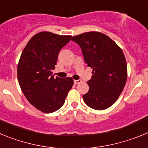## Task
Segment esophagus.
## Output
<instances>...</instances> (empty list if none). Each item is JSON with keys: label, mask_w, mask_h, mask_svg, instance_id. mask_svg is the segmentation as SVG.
I'll return each instance as SVG.
<instances>
[{"label": "esophagus", "mask_w": 148, "mask_h": 148, "mask_svg": "<svg viewBox=\"0 0 148 148\" xmlns=\"http://www.w3.org/2000/svg\"><path fill=\"white\" fill-rule=\"evenodd\" d=\"M81 82H82V80H80V79H79V80H74V84H80Z\"/></svg>", "instance_id": "1"}]
</instances>
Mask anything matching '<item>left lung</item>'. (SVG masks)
<instances>
[{"label":"left lung","mask_w":148,"mask_h":148,"mask_svg":"<svg viewBox=\"0 0 148 148\" xmlns=\"http://www.w3.org/2000/svg\"><path fill=\"white\" fill-rule=\"evenodd\" d=\"M72 40L80 46L85 63L92 69L84 101L98 110L110 108L119 97L127 78L122 50L110 38L99 32H84Z\"/></svg>","instance_id":"left-lung-1"}]
</instances>
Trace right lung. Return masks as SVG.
<instances>
[{
    "instance_id": "right-lung-1",
    "label": "right lung",
    "mask_w": 148,
    "mask_h": 148,
    "mask_svg": "<svg viewBox=\"0 0 148 148\" xmlns=\"http://www.w3.org/2000/svg\"><path fill=\"white\" fill-rule=\"evenodd\" d=\"M71 35L41 32L29 40L18 64V79L29 102L40 111L50 113L64 104L73 85L72 78H54L53 70L59 51Z\"/></svg>"
}]
</instances>
